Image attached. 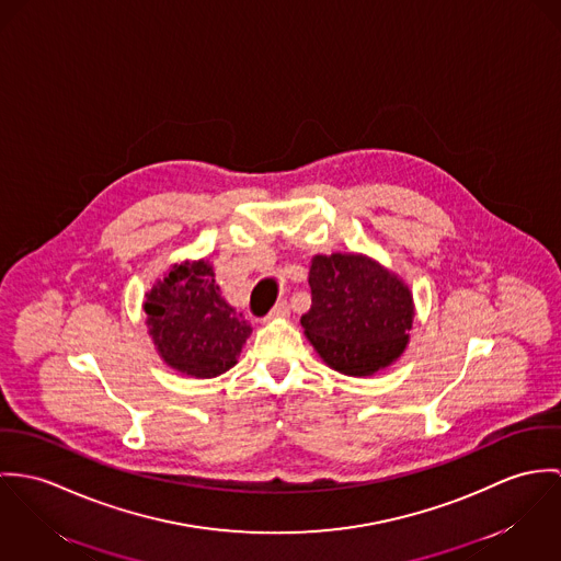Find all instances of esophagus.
<instances>
[{
    "label": "esophagus",
    "mask_w": 561,
    "mask_h": 561,
    "mask_svg": "<svg viewBox=\"0 0 561 561\" xmlns=\"http://www.w3.org/2000/svg\"><path fill=\"white\" fill-rule=\"evenodd\" d=\"M290 313V306H288V301H279L271 313H268V318H284V316H288Z\"/></svg>",
    "instance_id": "34e87169"
}]
</instances>
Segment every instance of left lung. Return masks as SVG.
I'll return each instance as SVG.
<instances>
[{"mask_svg":"<svg viewBox=\"0 0 561 561\" xmlns=\"http://www.w3.org/2000/svg\"><path fill=\"white\" fill-rule=\"evenodd\" d=\"M311 308L306 335L337 373L374 374L400 357L413 324L409 288L364 255H316L310 268Z\"/></svg>","mask_w":561,"mask_h":561,"instance_id":"1","label":"left lung"}]
</instances>
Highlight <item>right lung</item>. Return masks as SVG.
<instances>
[{
  "mask_svg": "<svg viewBox=\"0 0 561 561\" xmlns=\"http://www.w3.org/2000/svg\"><path fill=\"white\" fill-rule=\"evenodd\" d=\"M144 310L165 364L197 378L230 370L251 335L243 313L221 297L206 260L176 264L146 295Z\"/></svg>",
  "mask_w": 561,
  "mask_h": 561,
  "instance_id": "add662e5",
  "label": "right lung"
}]
</instances>
